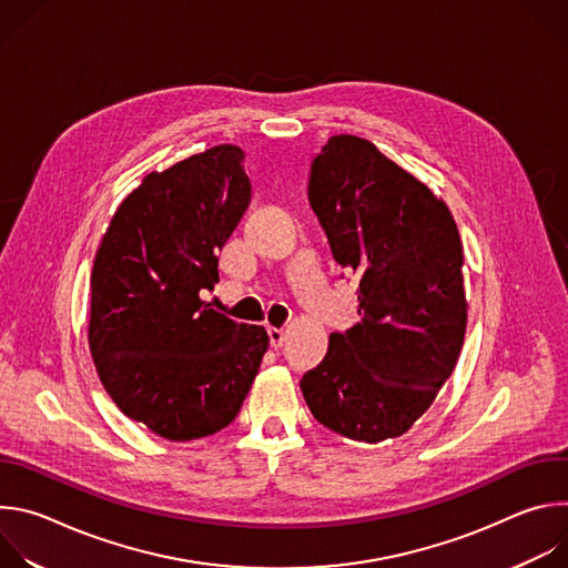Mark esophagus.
I'll use <instances>...</instances> for the list:
<instances>
[{
  "mask_svg": "<svg viewBox=\"0 0 568 568\" xmlns=\"http://www.w3.org/2000/svg\"><path fill=\"white\" fill-rule=\"evenodd\" d=\"M267 335H270L272 348H281L285 344V331L283 328H267Z\"/></svg>",
  "mask_w": 568,
  "mask_h": 568,
  "instance_id": "1",
  "label": "esophagus"
}]
</instances>
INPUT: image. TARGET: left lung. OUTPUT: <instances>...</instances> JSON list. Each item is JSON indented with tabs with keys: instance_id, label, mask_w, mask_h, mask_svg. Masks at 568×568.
I'll return each instance as SVG.
<instances>
[{
	"instance_id": "8db88e82",
	"label": "left lung",
	"mask_w": 568,
	"mask_h": 568,
	"mask_svg": "<svg viewBox=\"0 0 568 568\" xmlns=\"http://www.w3.org/2000/svg\"><path fill=\"white\" fill-rule=\"evenodd\" d=\"M307 195L335 261L359 281L362 321L331 335L303 397L344 438H397L432 407L463 348L458 226L443 197L353 134L321 148Z\"/></svg>"
}]
</instances>
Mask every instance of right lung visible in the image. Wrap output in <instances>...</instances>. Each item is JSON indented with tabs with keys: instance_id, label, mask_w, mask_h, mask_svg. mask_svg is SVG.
<instances>
[{
	"instance_id": "right-lung-1",
	"label": "right lung",
	"mask_w": 568,
	"mask_h": 568,
	"mask_svg": "<svg viewBox=\"0 0 568 568\" xmlns=\"http://www.w3.org/2000/svg\"><path fill=\"white\" fill-rule=\"evenodd\" d=\"M245 152L222 143L150 173L116 209L92 270L90 353L116 407L186 443L237 416L270 337L202 301L252 200Z\"/></svg>"
}]
</instances>
